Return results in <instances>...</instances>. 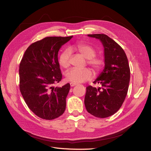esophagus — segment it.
I'll list each match as a JSON object with an SVG mask.
<instances>
[{
	"mask_svg": "<svg viewBox=\"0 0 151 151\" xmlns=\"http://www.w3.org/2000/svg\"><path fill=\"white\" fill-rule=\"evenodd\" d=\"M70 87H74V86H76L77 84L74 83H70Z\"/></svg>",
	"mask_w": 151,
	"mask_h": 151,
	"instance_id": "esophagus-1",
	"label": "esophagus"
}]
</instances>
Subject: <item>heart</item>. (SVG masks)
Returning a JSON list of instances; mask_svg holds the SVG:
<instances>
[{"instance_id": "b5f03b06", "label": "heart", "mask_w": 151, "mask_h": 151, "mask_svg": "<svg viewBox=\"0 0 151 151\" xmlns=\"http://www.w3.org/2000/svg\"><path fill=\"white\" fill-rule=\"evenodd\" d=\"M72 50L79 52L84 58L88 59V63L94 70L98 72L101 69L104 65V60L101 57H96V50L89 45L86 43H77L73 45L69 50L65 49L63 50L58 58V63L63 68H67L70 65V52ZM67 81L74 83H81L90 79L93 76V73L88 68L79 69L77 68H72L66 74Z\"/></svg>"}]
</instances>
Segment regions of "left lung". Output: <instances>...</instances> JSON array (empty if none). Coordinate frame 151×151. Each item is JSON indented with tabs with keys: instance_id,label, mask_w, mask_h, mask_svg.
<instances>
[{
	"instance_id": "8db88e82",
	"label": "left lung",
	"mask_w": 151,
	"mask_h": 151,
	"mask_svg": "<svg viewBox=\"0 0 151 151\" xmlns=\"http://www.w3.org/2000/svg\"><path fill=\"white\" fill-rule=\"evenodd\" d=\"M100 40L104 47V68L93 83L101 88H86L84 104L87 111L98 118H106L120 108L127 96L130 70L126 54L115 41L104 34L88 35Z\"/></svg>"
}]
</instances>
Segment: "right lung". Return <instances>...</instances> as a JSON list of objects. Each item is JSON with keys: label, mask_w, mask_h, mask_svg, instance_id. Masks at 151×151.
I'll return each instance as SVG.
<instances>
[{"label": "right lung", "mask_w": 151, "mask_h": 151, "mask_svg": "<svg viewBox=\"0 0 151 151\" xmlns=\"http://www.w3.org/2000/svg\"><path fill=\"white\" fill-rule=\"evenodd\" d=\"M72 37L51 36L32 43L20 63L21 94L31 110L43 119H55L65 111L70 84L62 87H54L53 84L59 83L62 77L58 51Z\"/></svg>", "instance_id": "obj_1"}]
</instances>
